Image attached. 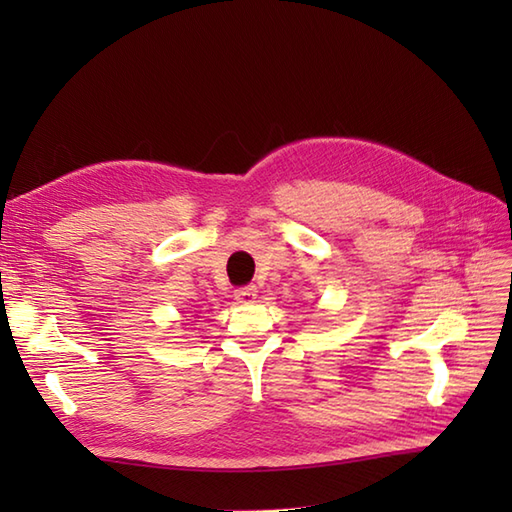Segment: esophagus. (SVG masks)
I'll list each match as a JSON object with an SVG mask.
<instances>
[{"label":"esophagus","instance_id":"34e87169","mask_svg":"<svg viewBox=\"0 0 512 512\" xmlns=\"http://www.w3.org/2000/svg\"><path fill=\"white\" fill-rule=\"evenodd\" d=\"M255 297H257L255 286H242V288L235 290V299L239 303H250V301H255Z\"/></svg>","mask_w":512,"mask_h":512}]
</instances>
